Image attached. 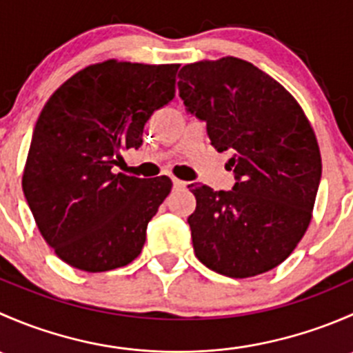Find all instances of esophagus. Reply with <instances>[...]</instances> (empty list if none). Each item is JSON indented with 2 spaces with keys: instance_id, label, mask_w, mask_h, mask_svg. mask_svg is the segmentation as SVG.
<instances>
[{
  "instance_id": "esophagus-1",
  "label": "esophagus",
  "mask_w": 353,
  "mask_h": 353,
  "mask_svg": "<svg viewBox=\"0 0 353 353\" xmlns=\"http://www.w3.org/2000/svg\"><path fill=\"white\" fill-rule=\"evenodd\" d=\"M172 183H174V188H177V190H179V188H186L188 186L186 181H181V179H177V177H174Z\"/></svg>"
}]
</instances>
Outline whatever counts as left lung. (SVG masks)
Wrapping results in <instances>:
<instances>
[{
  "mask_svg": "<svg viewBox=\"0 0 353 353\" xmlns=\"http://www.w3.org/2000/svg\"><path fill=\"white\" fill-rule=\"evenodd\" d=\"M177 85L188 110L206 121L215 150L232 152L237 179L232 191L191 190L194 254L230 279L270 272L311 223L321 179L314 130L283 85L234 56L183 66Z\"/></svg>",
  "mask_w": 353,
  "mask_h": 353,
  "instance_id": "1",
  "label": "left lung"
}]
</instances>
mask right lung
I'll return each mask as SVG.
<instances>
[{
    "mask_svg": "<svg viewBox=\"0 0 353 353\" xmlns=\"http://www.w3.org/2000/svg\"><path fill=\"white\" fill-rule=\"evenodd\" d=\"M177 70L95 63L68 78L42 108L22 188L39 232L73 268L109 272L143 249L148 222L172 181L112 169L121 152L141 147L152 114L176 97Z\"/></svg>",
    "mask_w": 353,
    "mask_h": 353,
    "instance_id": "add662e5",
    "label": "right lung"
}]
</instances>
